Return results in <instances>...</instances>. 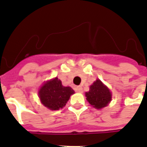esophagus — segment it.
I'll return each mask as SVG.
<instances>
[{
  "instance_id": "34e87169",
  "label": "esophagus",
  "mask_w": 147,
  "mask_h": 147,
  "mask_svg": "<svg viewBox=\"0 0 147 147\" xmlns=\"http://www.w3.org/2000/svg\"><path fill=\"white\" fill-rule=\"evenodd\" d=\"M76 91L77 92H82V86H77L76 88Z\"/></svg>"
}]
</instances>
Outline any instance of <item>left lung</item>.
I'll use <instances>...</instances> for the list:
<instances>
[{"label":"left lung","instance_id":"1","mask_svg":"<svg viewBox=\"0 0 147 147\" xmlns=\"http://www.w3.org/2000/svg\"><path fill=\"white\" fill-rule=\"evenodd\" d=\"M86 99L97 109L107 106L111 100L110 90L100 80H96L91 86L89 92L85 93Z\"/></svg>","mask_w":147,"mask_h":147}]
</instances>
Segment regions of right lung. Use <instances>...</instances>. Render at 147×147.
<instances>
[{
    "mask_svg": "<svg viewBox=\"0 0 147 147\" xmlns=\"http://www.w3.org/2000/svg\"><path fill=\"white\" fill-rule=\"evenodd\" d=\"M74 93L71 88L64 87L57 78L45 83L39 91L41 103L53 111L62 108Z\"/></svg>",
    "mask_w": 147,
    "mask_h": 147,
    "instance_id": "obj_1",
    "label": "right lung"
}]
</instances>
